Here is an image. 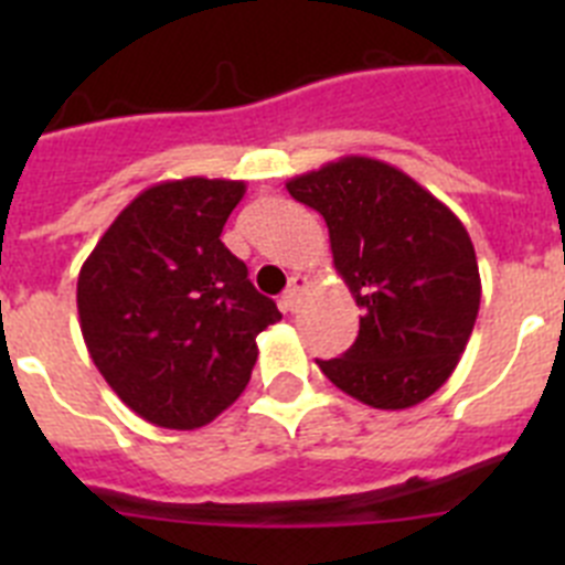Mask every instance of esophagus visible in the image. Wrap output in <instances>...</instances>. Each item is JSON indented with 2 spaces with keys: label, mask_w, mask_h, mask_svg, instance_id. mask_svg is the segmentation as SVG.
I'll return each mask as SVG.
<instances>
[{
  "label": "esophagus",
  "mask_w": 565,
  "mask_h": 565,
  "mask_svg": "<svg viewBox=\"0 0 565 565\" xmlns=\"http://www.w3.org/2000/svg\"><path fill=\"white\" fill-rule=\"evenodd\" d=\"M308 288V277H302V274H294L291 282H288L286 294H282V299H279V306L286 308V311H297L299 308V297H302V291Z\"/></svg>",
  "instance_id": "1"
}]
</instances>
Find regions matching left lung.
<instances>
[{"label": "left lung", "instance_id": "8db88e82", "mask_svg": "<svg viewBox=\"0 0 565 565\" xmlns=\"http://www.w3.org/2000/svg\"><path fill=\"white\" fill-rule=\"evenodd\" d=\"M331 234L333 268L353 294L359 337L317 359L339 391L379 411L424 402L456 371L481 306L467 228L391 163L348 154L286 183Z\"/></svg>", "mask_w": 565, "mask_h": 565}]
</instances>
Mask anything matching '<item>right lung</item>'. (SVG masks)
<instances>
[{"label": "right lung", "instance_id": "add662e5", "mask_svg": "<svg viewBox=\"0 0 565 565\" xmlns=\"http://www.w3.org/2000/svg\"><path fill=\"white\" fill-rule=\"evenodd\" d=\"M246 183L183 178L143 189L78 271L89 359L129 411L194 430L246 391L274 299L223 246Z\"/></svg>", "mask_w": 565, "mask_h": 565}]
</instances>
